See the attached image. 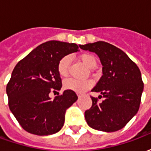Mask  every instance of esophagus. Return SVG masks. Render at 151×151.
I'll use <instances>...</instances> for the list:
<instances>
[{
    "mask_svg": "<svg viewBox=\"0 0 151 151\" xmlns=\"http://www.w3.org/2000/svg\"><path fill=\"white\" fill-rule=\"evenodd\" d=\"M77 95H78V96H81V95H82V94L81 92H77Z\"/></svg>",
    "mask_w": 151,
    "mask_h": 151,
    "instance_id": "34e87169",
    "label": "esophagus"
}]
</instances>
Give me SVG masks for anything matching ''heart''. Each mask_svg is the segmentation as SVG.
<instances>
[{
	"instance_id": "obj_1",
	"label": "heart",
	"mask_w": 151,
	"mask_h": 151,
	"mask_svg": "<svg viewBox=\"0 0 151 151\" xmlns=\"http://www.w3.org/2000/svg\"><path fill=\"white\" fill-rule=\"evenodd\" d=\"M79 59L88 69H93L97 65V58L90 53H84L79 56ZM70 57L69 56H63L57 65V71L61 77H66L69 71ZM93 84L91 79L79 80L75 78H67L64 81V86L66 89L74 91L83 92L89 89Z\"/></svg>"
}]
</instances>
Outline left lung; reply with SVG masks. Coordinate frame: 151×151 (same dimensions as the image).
<instances>
[{"instance_id":"8db88e82","label":"left lung","mask_w":151,"mask_h":151,"mask_svg":"<svg viewBox=\"0 0 151 151\" xmlns=\"http://www.w3.org/2000/svg\"><path fill=\"white\" fill-rule=\"evenodd\" d=\"M80 47L96 53L103 65V75L92 91L100 92L104 99L99 103L91 97V108L85 111L86 123L104 132L121 129L139 109L144 87L139 68L111 43L98 41Z\"/></svg>"}]
</instances>
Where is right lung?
Instances as JSON below:
<instances>
[{
    "label": "right lung",
    "mask_w": 151,
    "mask_h": 151,
    "mask_svg": "<svg viewBox=\"0 0 151 151\" xmlns=\"http://www.w3.org/2000/svg\"><path fill=\"white\" fill-rule=\"evenodd\" d=\"M78 51L76 43L52 40L40 44L16 65L6 93L9 108L27 132L45 136L63 127L66 109L78 96L72 90H66L52 99L49 93L62 86L57 71L60 60Z\"/></svg>",
    "instance_id": "right-lung-1"
}]
</instances>
